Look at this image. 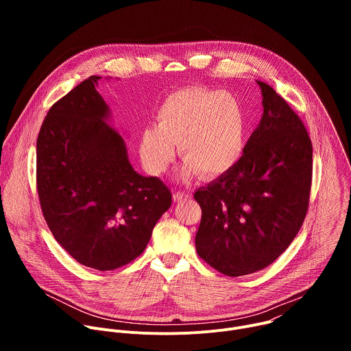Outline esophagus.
<instances>
[{
	"label": "esophagus",
	"instance_id": "esophagus-1",
	"mask_svg": "<svg viewBox=\"0 0 351 351\" xmlns=\"http://www.w3.org/2000/svg\"><path fill=\"white\" fill-rule=\"evenodd\" d=\"M191 197L190 193H186V191H175L173 193V202L175 203H182V202H186V199H189Z\"/></svg>",
	"mask_w": 351,
	"mask_h": 351
}]
</instances>
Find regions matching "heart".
<instances>
[{
  "label": "heart",
  "instance_id": "heart-1",
  "mask_svg": "<svg viewBox=\"0 0 351 351\" xmlns=\"http://www.w3.org/2000/svg\"><path fill=\"white\" fill-rule=\"evenodd\" d=\"M157 125L141 129L138 152L148 172L162 173L172 162L176 145L184 158L178 179L198 172L218 178L240 161L247 141V118L239 99L223 90L189 87L169 94L156 114Z\"/></svg>",
  "mask_w": 351,
  "mask_h": 351
}]
</instances>
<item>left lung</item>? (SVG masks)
I'll list each match as a JSON object with an SVG mask.
<instances>
[{"mask_svg": "<svg viewBox=\"0 0 351 351\" xmlns=\"http://www.w3.org/2000/svg\"><path fill=\"white\" fill-rule=\"evenodd\" d=\"M263 115L237 165L194 193L202 207L198 256L228 276L272 264L293 241L308 208L313 144L285 99L257 80Z\"/></svg>", "mask_w": 351, "mask_h": 351, "instance_id": "obj_1", "label": "left lung"}]
</instances>
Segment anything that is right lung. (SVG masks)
<instances>
[{
  "mask_svg": "<svg viewBox=\"0 0 351 351\" xmlns=\"http://www.w3.org/2000/svg\"><path fill=\"white\" fill-rule=\"evenodd\" d=\"M101 79L90 76L48 111L37 138V190L61 247L84 267L111 271L144 252L172 194L133 169L97 91Z\"/></svg>",
  "mask_w": 351,
  "mask_h": 351,
  "instance_id": "right-lung-1",
  "label": "right lung"
}]
</instances>
